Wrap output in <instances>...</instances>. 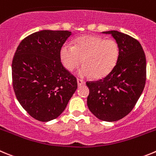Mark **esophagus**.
<instances>
[{
  "instance_id": "obj_1",
  "label": "esophagus",
  "mask_w": 156,
  "mask_h": 156,
  "mask_svg": "<svg viewBox=\"0 0 156 156\" xmlns=\"http://www.w3.org/2000/svg\"><path fill=\"white\" fill-rule=\"evenodd\" d=\"M77 83H78V86H81V85H84L85 84V81L81 79H77Z\"/></svg>"
}]
</instances>
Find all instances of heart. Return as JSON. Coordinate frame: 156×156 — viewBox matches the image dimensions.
I'll return each instance as SVG.
<instances>
[{
	"label": "heart",
	"mask_w": 156,
	"mask_h": 156,
	"mask_svg": "<svg viewBox=\"0 0 156 156\" xmlns=\"http://www.w3.org/2000/svg\"><path fill=\"white\" fill-rule=\"evenodd\" d=\"M119 46L112 39L85 34L74 41V46L65 44L59 51L61 62L68 71L84 65L78 71L82 78L94 76L95 79L107 77L115 68L119 58Z\"/></svg>",
	"instance_id": "heart-1"
}]
</instances>
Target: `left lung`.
Listing matches in <instances>:
<instances>
[{
	"instance_id": "8db88e82",
	"label": "left lung",
	"mask_w": 156,
	"mask_h": 156,
	"mask_svg": "<svg viewBox=\"0 0 156 156\" xmlns=\"http://www.w3.org/2000/svg\"><path fill=\"white\" fill-rule=\"evenodd\" d=\"M112 34L119 46L115 68L103 79L86 82L89 88L87 105L95 117L115 122L127 115L140 98L146 80V59L137 40L118 30L103 31Z\"/></svg>"
}]
</instances>
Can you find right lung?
Segmentation results:
<instances>
[{"label":"right lung","instance_id":"obj_1","mask_svg":"<svg viewBox=\"0 0 156 156\" xmlns=\"http://www.w3.org/2000/svg\"><path fill=\"white\" fill-rule=\"evenodd\" d=\"M68 30H43L18 45L12 62L14 93L23 108L41 122L60 115L78 88L75 77L61 62L59 51Z\"/></svg>","mask_w":156,"mask_h":156}]
</instances>
